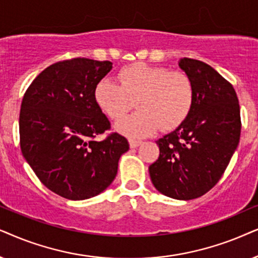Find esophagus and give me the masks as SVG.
<instances>
[{"label":"esophagus","mask_w":258,"mask_h":258,"mask_svg":"<svg viewBox=\"0 0 258 258\" xmlns=\"http://www.w3.org/2000/svg\"><path fill=\"white\" fill-rule=\"evenodd\" d=\"M143 142L142 140H137V139H131L130 140V146H131V149H136V147H138L140 144Z\"/></svg>","instance_id":"34e87169"}]
</instances>
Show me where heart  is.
Instances as JSON below:
<instances>
[{"label":"heart","mask_w":258,"mask_h":258,"mask_svg":"<svg viewBox=\"0 0 258 258\" xmlns=\"http://www.w3.org/2000/svg\"><path fill=\"white\" fill-rule=\"evenodd\" d=\"M116 78L118 82L112 79L99 81L94 99L113 120L123 118L136 99L138 111L116 125L119 132L132 138L149 136L159 126L165 131L176 128L194 106L195 87L184 72L136 62L122 67Z\"/></svg>","instance_id":"heart-1"}]
</instances>
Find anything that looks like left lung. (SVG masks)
I'll return each instance as SVG.
<instances>
[{
	"instance_id": "obj_1",
	"label": "left lung",
	"mask_w": 258,
	"mask_h": 258,
	"mask_svg": "<svg viewBox=\"0 0 258 258\" xmlns=\"http://www.w3.org/2000/svg\"><path fill=\"white\" fill-rule=\"evenodd\" d=\"M178 64L192 80L195 100L187 118L157 140L159 157L150 165L160 194L190 201L210 191L230 163L241 137V111L232 85L199 60Z\"/></svg>"
}]
</instances>
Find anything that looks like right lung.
Here are the masks:
<instances>
[{"label":"right lung","mask_w":258,"mask_h":258,"mask_svg":"<svg viewBox=\"0 0 258 258\" xmlns=\"http://www.w3.org/2000/svg\"><path fill=\"white\" fill-rule=\"evenodd\" d=\"M111 70V61H59L41 72L23 95L22 154L41 183L63 198L82 201L101 194L130 149L115 132L95 140L111 128L94 99L95 86Z\"/></svg>","instance_id":"right-lung-1"}]
</instances>
